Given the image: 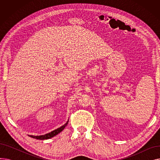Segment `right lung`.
<instances>
[{
	"instance_id": "add662e5",
	"label": "right lung",
	"mask_w": 160,
	"mask_h": 160,
	"mask_svg": "<svg viewBox=\"0 0 160 160\" xmlns=\"http://www.w3.org/2000/svg\"><path fill=\"white\" fill-rule=\"evenodd\" d=\"M69 120L67 121L66 123H65V124H63V126H62L61 127L58 128L53 131H52L51 132H49L48 133L45 134V135H42V136H32V135H28V136L33 138V139H40V140H44V139H48L50 138H52L53 137H54L55 136H56L57 134H58L59 133H60L62 131H63V130L65 128V127L67 126V124H68Z\"/></svg>"
}]
</instances>
